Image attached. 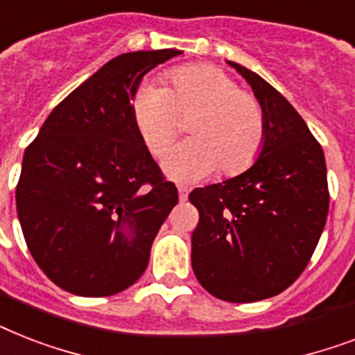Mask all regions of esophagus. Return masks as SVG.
<instances>
[{
  "label": "esophagus",
  "mask_w": 355,
  "mask_h": 355,
  "mask_svg": "<svg viewBox=\"0 0 355 355\" xmlns=\"http://www.w3.org/2000/svg\"><path fill=\"white\" fill-rule=\"evenodd\" d=\"M188 195H189L188 188H184V186H180V188H178V199L186 200V199H188Z\"/></svg>",
  "instance_id": "esophagus-1"
}]
</instances>
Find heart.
Here are the masks:
<instances>
[{"instance_id": "1", "label": "heart", "mask_w": 355, "mask_h": 355, "mask_svg": "<svg viewBox=\"0 0 355 355\" xmlns=\"http://www.w3.org/2000/svg\"><path fill=\"white\" fill-rule=\"evenodd\" d=\"M132 118L139 138L155 158H164L189 121L186 144L166 160L167 175L191 182L219 173L245 171L261 153L265 112L252 92L237 88L223 69L195 64L175 69L169 86L144 85L132 99Z\"/></svg>"}]
</instances>
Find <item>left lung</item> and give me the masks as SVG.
Returning a JSON list of instances; mask_svg holds the SVG:
<instances>
[{
    "label": "left lung",
    "mask_w": 355,
    "mask_h": 355,
    "mask_svg": "<svg viewBox=\"0 0 355 355\" xmlns=\"http://www.w3.org/2000/svg\"><path fill=\"white\" fill-rule=\"evenodd\" d=\"M265 112V141L250 169L195 188L199 225L191 265L200 286L227 302L280 295L302 275L330 208L322 147L280 92L236 62Z\"/></svg>",
    "instance_id": "1"
}]
</instances>
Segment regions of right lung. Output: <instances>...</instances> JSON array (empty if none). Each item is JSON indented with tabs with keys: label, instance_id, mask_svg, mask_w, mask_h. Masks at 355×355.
Returning a JSON list of instances; mask_svg holds the SVG:
<instances>
[{
	"label": "right lung",
	"instance_id": "right-lung-1",
	"mask_svg": "<svg viewBox=\"0 0 355 355\" xmlns=\"http://www.w3.org/2000/svg\"><path fill=\"white\" fill-rule=\"evenodd\" d=\"M182 51L123 53L55 107L25 149L16 210L44 275L79 297H110L144 275L177 206L139 138L132 99L144 75Z\"/></svg>",
	"mask_w": 355,
	"mask_h": 355
}]
</instances>
